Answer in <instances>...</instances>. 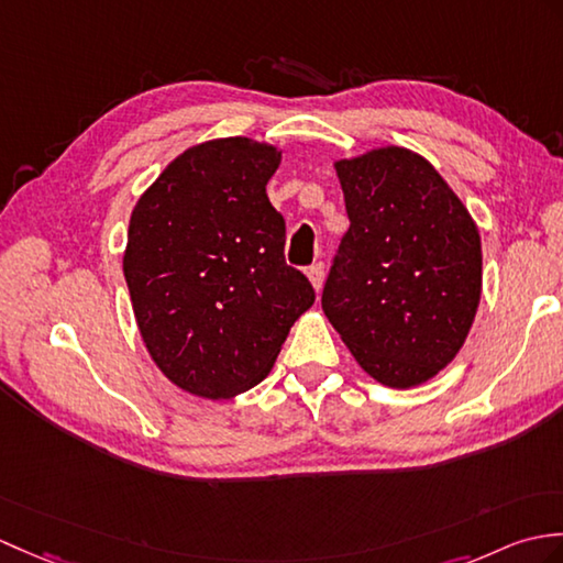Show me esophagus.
Masks as SVG:
<instances>
[{
	"label": "esophagus",
	"mask_w": 563,
	"mask_h": 563,
	"mask_svg": "<svg viewBox=\"0 0 563 563\" xmlns=\"http://www.w3.org/2000/svg\"><path fill=\"white\" fill-rule=\"evenodd\" d=\"M307 278H309L313 290L319 292L321 285H323V264H321V261H319V264H313L311 268H307Z\"/></svg>",
	"instance_id": "esophagus-1"
}]
</instances>
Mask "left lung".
Returning <instances> with one entry per match:
<instances>
[{"label":"left lung","mask_w":563,"mask_h":563,"mask_svg":"<svg viewBox=\"0 0 563 563\" xmlns=\"http://www.w3.org/2000/svg\"><path fill=\"white\" fill-rule=\"evenodd\" d=\"M350 230L321 307L374 382L427 384L459 355L482 297V242L437 167L402 146L333 163Z\"/></svg>","instance_id":"left-lung-1"}]
</instances>
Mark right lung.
Returning a JSON list of instances; mask_svg holds the SVG:
<instances>
[{
	"label": "right lung",
	"instance_id": "right-lung-1",
	"mask_svg": "<svg viewBox=\"0 0 563 563\" xmlns=\"http://www.w3.org/2000/svg\"><path fill=\"white\" fill-rule=\"evenodd\" d=\"M283 151L246 136L179 153L129 218L124 278L151 360L185 394L228 400L264 382L313 287L285 264L266 196Z\"/></svg>",
	"mask_w": 563,
	"mask_h": 563
}]
</instances>
